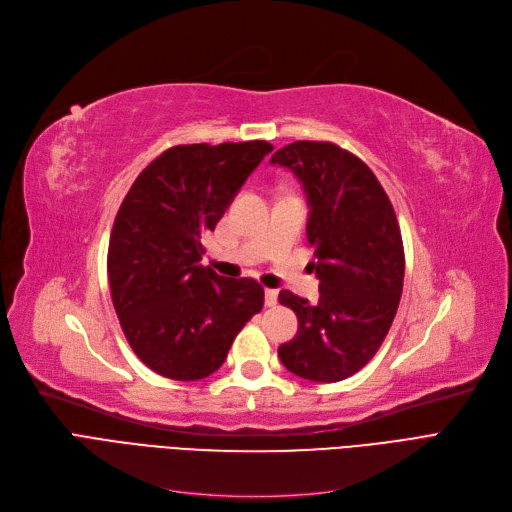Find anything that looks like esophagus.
<instances>
[{
    "label": "esophagus",
    "mask_w": 512,
    "mask_h": 512,
    "mask_svg": "<svg viewBox=\"0 0 512 512\" xmlns=\"http://www.w3.org/2000/svg\"><path fill=\"white\" fill-rule=\"evenodd\" d=\"M277 296H279L277 290H271V288L264 290V303H267V307H275L277 305Z\"/></svg>",
    "instance_id": "obj_1"
}]
</instances>
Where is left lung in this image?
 Listing matches in <instances>:
<instances>
[{"label": "left lung", "instance_id": "1", "mask_svg": "<svg viewBox=\"0 0 512 512\" xmlns=\"http://www.w3.org/2000/svg\"><path fill=\"white\" fill-rule=\"evenodd\" d=\"M301 182L307 203L309 264L320 279V301L279 292L298 317V332L279 345L290 373L334 383L377 354L400 303L404 248L394 207L375 173L330 142H294L271 156Z\"/></svg>", "mask_w": 512, "mask_h": 512}]
</instances>
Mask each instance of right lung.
<instances>
[{"label": "right lung", "mask_w": 512, "mask_h": 512, "mask_svg": "<svg viewBox=\"0 0 512 512\" xmlns=\"http://www.w3.org/2000/svg\"><path fill=\"white\" fill-rule=\"evenodd\" d=\"M271 150L262 139L173 146L122 201L108 248L112 303L131 349L154 373L175 381L216 373L262 309L256 279L203 267L201 239Z\"/></svg>", "instance_id": "1"}]
</instances>
